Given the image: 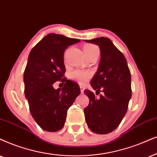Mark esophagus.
I'll return each instance as SVG.
<instances>
[{"label":"esophagus","instance_id":"1","mask_svg":"<svg viewBox=\"0 0 157 157\" xmlns=\"http://www.w3.org/2000/svg\"><path fill=\"white\" fill-rule=\"evenodd\" d=\"M80 91H81V93H84V90H85V87H83L82 85H80Z\"/></svg>","mask_w":157,"mask_h":157}]
</instances>
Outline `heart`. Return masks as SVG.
Returning <instances> with one entry per match:
<instances>
[{
  "mask_svg": "<svg viewBox=\"0 0 157 157\" xmlns=\"http://www.w3.org/2000/svg\"><path fill=\"white\" fill-rule=\"evenodd\" d=\"M83 50H84L85 54L86 55V56L94 52H98V51L99 52L98 48L93 44L85 45L83 48ZM90 77V73L86 72V71L80 70V69H75L70 73V78L76 81V82L80 83V84H85V82H88Z\"/></svg>",
  "mask_w": 157,
  "mask_h": 157,
  "instance_id": "obj_1",
  "label": "heart"
}]
</instances>
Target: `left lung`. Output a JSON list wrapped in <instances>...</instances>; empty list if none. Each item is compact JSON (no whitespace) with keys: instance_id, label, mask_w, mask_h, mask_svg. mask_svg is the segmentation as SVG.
Returning a JSON list of instances; mask_svg holds the SVG:
<instances>
[{"instance_id":"obj_1","label":"left lung","mask_w":157,"mask_h":157,"mask_svg":"<svg viewBox=\"0 0 157 157\" xmlns=\"http://www.w3.org/2000/svg\"><path fill=\"white\" fill-rule=\"evenodd\" d=\"M85 42L98 45L101 60L98 71L90 85L103 95L97 98L90 90L84 93L89 98V104L84 109L85 121L91 131L107 134L120 125L128 111L132 96L131 75L127 60L108 37H101Z\"/></svg>"}]
</instances>
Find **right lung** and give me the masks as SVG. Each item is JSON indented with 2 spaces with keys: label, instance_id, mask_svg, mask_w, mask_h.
Returning <instances> with one entry per match:
<instances>
[{
  "label": "right lung",
  "instance_id": "obj_1",
  "mask_svg": "<svg viewBox=\"0 0 157 157\" xmlns=\"http://www.w3.org/2000/svg\"><path fill=\"white\" fill-rule=\"evenodd\" d=\"M80 40L50 33L32 49L24 72L25 95L29 111L43 130L56 132L66 121L67 110L80 93L78 85L64 77V53ZM56 81L65 83L56 90Z\"/></svg>",
  "mask_w": 157,
  "mask_h": 157
}]
</instances>
